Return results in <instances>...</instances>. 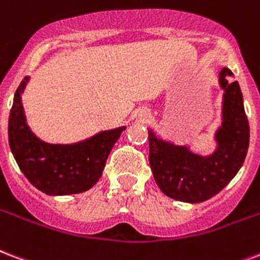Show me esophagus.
I'll list each match as a JSON object with an SVG mask.
<instances>
[{"mask_svg":"<svg viewBox=\"0 0 260 260\" xmlns=\"http://www.w3.org/2000/svg\"><path fill=\"white\" fill-rule=\"evenodd\" d=\"M140 117H142V118H143V120H147L148 117H150V113L143 112V113H142V114H140Z\"/></svg>","mask_w":260,"mask_h":260,"instance_id":"obj_1","label":"esophagus"}]
</instances>
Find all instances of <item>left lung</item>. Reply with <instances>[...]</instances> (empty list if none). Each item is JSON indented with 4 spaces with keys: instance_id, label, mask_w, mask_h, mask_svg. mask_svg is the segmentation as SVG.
Masks as SVG:
<instances>
[{
    "instance_id": "8db88e82",
    "label": "left lung",
    "mask_w": 260,
    "mask_h": 260,
    "mask_svg": "<svg viewBox=\"0 0 260 260\" xmlns=\"http://www.w3.org/2000/svg\"><path fill=\"white\" fill-rule=\"evenodd\" d=\"M229 69L221 72L223 122L217 134L218 150L211 156L195 155L185 147L164 143L148 131L150 166L155 183L166 196L201 203L221 192L240 170L249 144V124L237 82H228Z\"/></svg>"
}]
</instances>
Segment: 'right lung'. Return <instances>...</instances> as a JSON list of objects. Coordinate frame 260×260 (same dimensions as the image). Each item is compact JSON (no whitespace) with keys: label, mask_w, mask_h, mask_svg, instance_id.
<instances>
[{"label":"right lung","mask_w":260,"mask_h":260,"mask_svg":"<svg viewBox=\"0 0 260 260\" xmlns=\"http://www.w3.org/2000/svg\"><path fill=\"white\" fill-rule=\"evenodd\" d=\"M27 80L16 90L9 113V146L20 170L46 195H72L90 189L101 176L113 146L125 126L98 134L73 146L47 144L29 131L21 105Z\"/></svg>","instance_id":"obj_1"}]
</instances>
